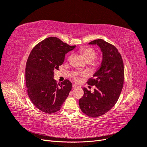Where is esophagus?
Masks as SVG:
<instances>
[{"instance_id":"esophagus-1","label":"esophagus","mask_w":147,"mask_h":147,"mask_svg":"<svg viewBox=\"0 0 147 147\" xmlns=\"http://www.w3.org/2000/svg\"><path fill=\"white\" fill-rule=\"evenodd\" d=\"M78 86H77V85H76V84H74L73 85H72V88L73 89H75V88H78Z\"/></svg>"}]
</instances>
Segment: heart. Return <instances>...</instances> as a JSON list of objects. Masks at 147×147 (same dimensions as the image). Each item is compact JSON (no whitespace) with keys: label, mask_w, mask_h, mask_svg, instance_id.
Returning a JSON list of instances; mask_svg holds the SVG:
<instances>
[{"label":"heart","mask_w":147,"mask_h":147,"mask_svg":"<svg viewBox=\"0 0 147 147\" xmlns=\"http://www.w3.org/2000/svg\"><path fill=\"white\" fill-rule=\"evenodd\" d=\"M79 51L87 62H91L96 58V51L90 47H82L80 49ZM71 57H72L71 55L68 57V60L70 59Z\"/></svg>","instance_id":"obj_1"}]
</instances>
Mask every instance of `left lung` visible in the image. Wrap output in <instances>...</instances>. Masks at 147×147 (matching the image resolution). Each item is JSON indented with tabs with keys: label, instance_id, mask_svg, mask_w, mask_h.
<instances>
[{
	"label": "left lung",
	"instance_id": "1",
	"mask_svg": "<svg viewBox=\"0 0 147 147\" xmlns=\"http://www.w3.org/2000/svg\"><path fill=\"white\" fill-rule=\"evenodd\" d=\"M88 44L99 47L102 58L92 78L87 82L96 86L94 91L91 92L83 88L84 95L79 100V105L84 114L97 117L109 112L117 103L123 86L124 65L121 55L112 44L102 39Z\"/></svg>",
	"mask_w": 147,
	"mask_h": 147
}]
</instances>
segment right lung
Here are the masks:
<instances>
[{
    "instance_id": "obj_1",
    "label": "right lung",
    "mask_w": 147,
    "mask_h": 147,
    "mask_svg": "<svg viewBox=\"0 0 147 147\" xmlns=\"http://www.w3.org/2000/svg\"><path fill=\"white\" fill-rule=\"evenodd\" d=\"M75 47L51 37L40 42L30 52L26 67V87L30 100L42 112H57L68 97L72 83L65 80L57 84L54 71L59 69L65 55Z\"/></svg>"
}]
</instances>
